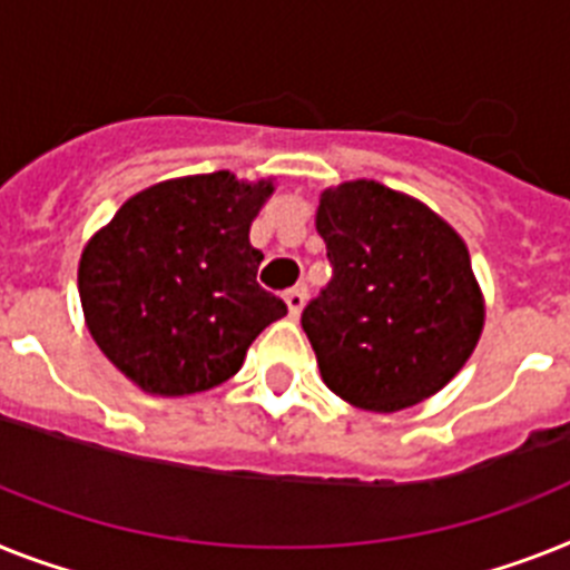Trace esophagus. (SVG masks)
<instances>
[{"mask_svg": "<svg viewBox=\"0 0 570 570\" xmlns=\"http://www.w3.org/2000/svg\"><path fill=\"white\" fill-rule=\"evenodd\" d=\"M305 285H296V288H288L285 291V303H288V312L291 317H296V314L303 312V305H305Z\"/></svg>", "mask_w": 570, "mask_h": 570, "instance_id": "esophagus-1", "label": "esophagus"}]
</instances>
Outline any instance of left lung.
Returning a JSON list of instances; mask_svg holds the SVG:
<instances>
[{
	"mask_svg": "<svg viewBox=\"0 0 570 570\" xmlns=\"http://www.w3.org/2000/svg\"><path fill=\"white\" fill-rule=\"evenodd\" d=\"M332 279L303 328L326 387L393 413L443 390L478 346L483 294L463 238L416 197L375 180L320 195Z\"/></svg>",
	"mask_w": 570,
	"mask_h": 570,
	"instance_id": "left-lung-1",
	"label": "left lung"
}]
</instances>
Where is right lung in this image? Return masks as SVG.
I'll list each match as a JSON object with an SVG mask.
<instances>
[{
	"instance_id": "right-lung-1",
	"label": "right lung",
	"mask_w": 570,
	"mask_h": 570,
	"mask_svg": "<svg viewBox=\"0 0 570 570\" xmlns=\"http://www.w3.org/2000/svg\"><path fill=\"white\" fill-rule=\"evenodd\" d=\"M274 183L229 171L150 186L87 242L78 265L92 341L136 387L189 396L244 364L262 328L288 314L256 282L250 224Z\"/></svg>"
}]
</instances>
